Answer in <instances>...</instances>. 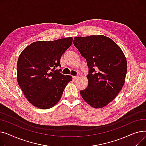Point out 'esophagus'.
<instances>
[{"mask_svg": "<svg viewBox=\"0 0 146 146\" xmlns=\"http://www.w3.org/2000/svg\"><path fill=\"white\" fill-rule=\"evenodd\" d=\"M79 78V76H73V78L74 80H76Z\"/></svg>", "mask_w": 146, "mask_h": 146, "instance_id": "esophagus-1", "label": "esophagus"}]
</instances>
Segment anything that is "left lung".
<instances>
[{"label":"left lung","mask_w":146,"mask_h":146,"mask_svg":"<svg viewBox=\"0 0 146 146\" xmlns=\"http://www.w3.org/2000/svg\"><path fill=\"white\" fill-rule=\"evenodd\" d=\"M73 44L89 67L88 85L80 95L90 106L101 108L112 101L124 86L127 70L124 54L102 35L75 37Z\"/></svg>","instance_id":"left-lung-1"}]
</instances>
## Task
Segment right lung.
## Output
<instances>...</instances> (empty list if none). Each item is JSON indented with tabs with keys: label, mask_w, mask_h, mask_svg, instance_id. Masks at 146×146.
<instances>
[{
	"label": "right lung",
	"mask_w": 146,
	"mask_h": 146,
	"mask_svg": "<svg viewBox=\"0 0 146 146\" xmlns=\"http://www.w3.org/2000/svg\"><path fill=\"white\" fill-rule=\"evenodd\" d=\"M72 42V37L36 41L20 54L17 63L18 85L28 101L37 108L46 110L54 106L72 81L71 76L62 74L56 68L61 66V57Z\"/></svg>",
	"instance_id": "obj_1"
}]
</instances>
